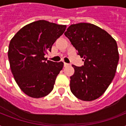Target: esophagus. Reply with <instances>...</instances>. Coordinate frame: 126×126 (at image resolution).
Here are the masks:
<instances>
[{"label":"esophagus","mask_w":126,"mask_h":126,"mask_svg":"<svg viewBox=\"0 0 126 126\" xmlns=\"http://www.w3.org/2000/svg\"><path fill=\"white\" fill-rule=\"evenodd\" d=\"M69 63H64V67H67L68 66H69Z\"/></svg>","instance_id":"obj_1"}]
</instances>
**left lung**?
<instances>
[{"mask_svg": "<svg viewBox=\"0 0 126 126\" xmlns=\"http://www.w3.org/2000/svg\"><path fill=\"white\" fill-rule=\"evenodd\" d=\"M83 58L84 65H73L75 73L70 77L73 95L82 101H93L105 93L115 76L119 53L116 40L94 24L71 25L65 32Z\"/></svg>", "mask_w": 126, "mask_h": 126, "instance_id": "obj_1", "label": "left lung"}]
</instances>
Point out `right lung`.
I'll use <instances>...</instances> for the list:
<instances>
[{
	"label": "right lung",
	"mask_w": 126,
	"mask_h": 126,
	"mask_svg": "<svg viewBox=\"0 0 126 126\" xmlns=\"http://www.w3.org/2000/svg\"><path fill=\"white\" fill-rule=\"evenodd\" d=\"M66 25L38 20L21 28L9 44V62L19 87L29 97L40 98L52 91L63 63L44 57Z\"/></svg>",
	"instance_id": "1"
}]
</instances>
